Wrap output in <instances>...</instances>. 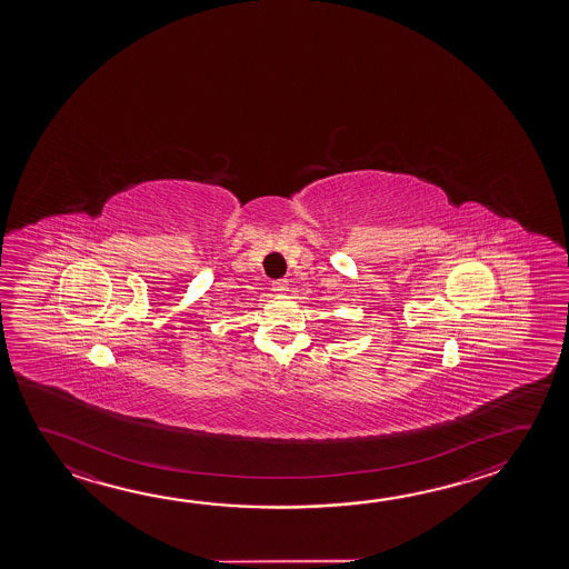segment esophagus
<instances>
[{"instance_id":"34e87169","label":"esophagus","mask_w":569,"mask_h":569,"mask_svg":"<svg viewBox=\"0 0 569 569\" xmlns=\"http://www.w3.org/2000/svg\"><path fill=\"white\" fill-rule=\"evenodd\" d=\"M271 289L276 291V293H286L288 291V280H276L271 283Z\"/></svg>"}]
</instances>
